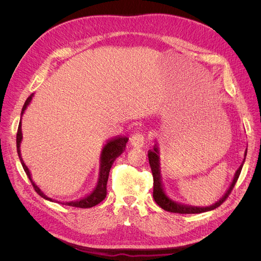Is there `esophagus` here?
<instances>
[{
	"label": "esophagus",
	"instance_id": "1",
	"mask_svg": "<svg viewBox=\"0 0 261 261\" xmlns=\"http://www.w3.org/2000/svg\"><path fill=\"white\" fill-rule=\"evenodd\" d=\"M130 144L133 147L141 148L145 146V135L143 133H136L134 134L130 138Z\"/></svg>",
	"mask_w": 261,
	"mask_h": 261
}]
</instances>
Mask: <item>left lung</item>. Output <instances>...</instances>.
<instances>
[{
	"label": "left lung",
	"mask_w": 261,
	"mask_h": 261,
	"mask_svg": "<svg viewBox=\"0 0 261 261\" xmlns=\"http://www.w3.org/2000/svg\"><path fill=\"white\" fill-rule=\"evenodd\" d=\"M159 151H158L156 145H154L153 149L149 150L148 151V158H149V164L150 168H151L152 171V176H153V199L154 201L159 204V207H161L163 210L169 211V212H173V213H181V215H191V213H201V212H206V211H210L218 208L219 206L222 204L228 196H230L231 192L233 191V188L238 181L241 171L243 168V163L245 161H243V163L241 164V167L239 168V170L236 171L234 179L232 181V184L230 186V188L227 189V192L225 193V195L221 198L218 202H216L215 204L209 207H194V206H188V204H183L179 203L175 200L171 199L170 197L165 194L164 189H163V185L161 181V177H160V163H159ZM247 154V149L245 151V156Z\"/></svg>",
	"instance_id": "left-lung-1"
}]
</instances>
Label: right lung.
I'll return each mask as SVG.
<instances>
[{"mask_svg": "<svg viewBox=\"0 0 261 261\" xmlns=\"http://www.w3.org/2000/svg\"><path fill=\"white\" fill-rule=\"evenodd\" d=\"M31 98H33V94H31L30 97H28V99L26 100L25 105L22 107L21 110V114L25 111L27 106L29 105V102L31 101ZM21 124L19 122L18 125V129H17V135H16V146H17V152H18V156H19V160L21 162V165L23 170H25L26 174L28 176V178L30 179L31 184H33L35 191L37 192V194L40 195L42 198L46 199V200H50L52 201L51 198L49 197H46L39 187L34 183L33 179H31L30 176V172L28 170V168L26 167V164L23 163L21 156H20V141H21ZM128 138L125 137V136H118L115 137L113 139H111L109 141V143L103 147L102 149V153H101V168H100V177H99V181H98V185L96 186V188L93 189V192L89 195L85 197V198L81 199V200H77V201H72V202H64L63 204H67V206L70 207H76V208H91L97 206L98 203H100L102 200H103L106 197H107V184H108V178H109V174H110V170H111L112 165L115 161V159L117 156H120L123 151L126 148V143H127Z\"/></svg>", "mask_w": 261, "mask_h": 261, "instance_id": "obj_1", "label": "right lung"}]
</instances>
